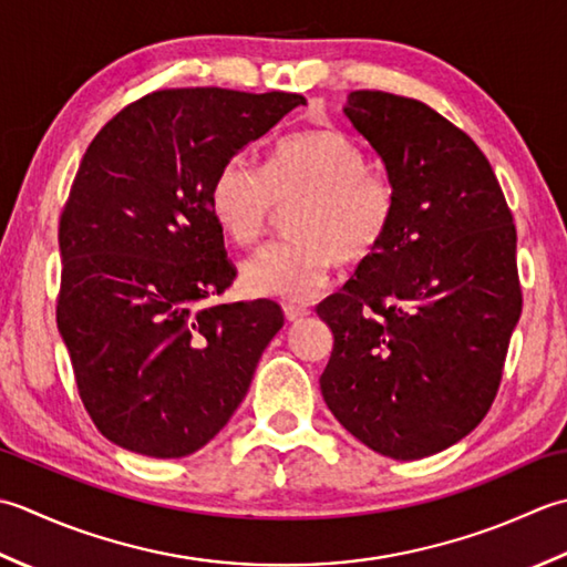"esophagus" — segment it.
Returning <instances> with one entry per match:
<instances>
[{"label":"esophagus","mask_w":567,"mask_h":567,"mask_svg":"<svg viewBox=\"0 0 567 567\" xmlns=\"http://www.w3.org/2000/svg\"><path fill=\"white\" fill-rule=\"evenodd\" d=\"M310 310L306 306H293V303H286L284 306V316L288 322H296V320H303Z\"/></svg>","instance_id":"1"}]
</instances>
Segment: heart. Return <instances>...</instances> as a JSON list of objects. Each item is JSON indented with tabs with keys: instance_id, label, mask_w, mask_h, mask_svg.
<instances>
[{
	"instance_id": "b5f03b06",
	"label": "heart",
	"mask_w": 567,
	"mask_h": 567,
	"mask_svg": "<svg viewBox=\"0 0 567 567\" xmlns=\"http://www.w3.org/2000/svg\"><path fill=\"white\" fill-rule=\"evenodd\" d=\"M286 229L241 267L251 296L303 303L330 281L334 264H357L384 245L396 219L394 183L369 166L364 146L338 126L306 130L274 146L264 168L247 156L225 161L207 190L215 225L239 247L257 241L291 203Z\"/></svg>"
}]
</instances>
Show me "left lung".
Listing matches in <instances>:
<instances>
[{"mask_svg": "<svg viewBox=\"0 0 567 567\" xmlns=\"http://www.w3.org/2000/svg\"><path fill=\"white\" fill-rule=\"evenodd\" d=\"M399 195L394 227L316 308L332 330L328 409L394 460L455 445L487 415L522 318L516 227L487 156L419 100L354 90L344 105Z\"/></svg>", "mask_w": 567, "mask_h": 567, "instance_id": "left-lung-1", "label": "left lung"}]
</instances>
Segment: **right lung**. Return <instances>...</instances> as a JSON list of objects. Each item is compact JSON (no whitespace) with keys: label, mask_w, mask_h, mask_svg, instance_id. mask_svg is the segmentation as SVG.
Segmentation results:
<instances>
[{"label":"right lung","mask_w":567,"mask_h":567,"mask_svg":"<svg viewBox=\"0 0 567 567\" xmlns=\"http://www.w3.org/2000/svg\"><path fill=\"white\" fill-rule=\"evenodd\" d=\"M296 92L158 90L92 138L58 227L55 320L80 399L114 445L186 457L225 429L284 328L274 300L210 303L235 281L207 190Z\"/></svg>","instance_id":"1"}]
</instances>
